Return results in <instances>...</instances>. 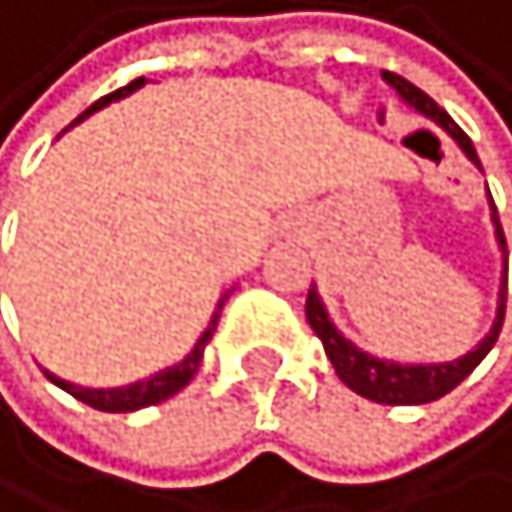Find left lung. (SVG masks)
Here are the masks:
<instances>
[{"label":"left lung","mask_w":512,"mask_h":512,"mask_svg":"<svg viewBox=\"0 0 512 512\" xmlns=\"http://www.w3.org/2000/svg\"><path fill=\"white\" fill-rule=\"evenodd\" d=\"M382 77L395 87L398 94H402V100H408V104L418 110V114H425L435 123H441V127L448 130L457 143H461V150L467 153V159H474V163L480 166L471 136H467L448 117V110H441L435 100H431L425 91H418L412 81H405L402 74L382 71ZM490 205H493V199H490ZM493 225H497L500 248H503V254H507V238H503V225H500L497 205H493ZM503 313H507V277H503V287H500L497 323H493L490 336L477 349H471V353L461 356V359H454V362H438V366H398V362L376 359V356H369V353H362V349H356L330 323V317H326L317 290H313V287L307 290V323L313 326V333L320 336V343H323L326 356H330V362H333L336 376H340L356 395L369 398V402H379V405H425V402H435V398H441V395H448L451 389H457V385H461L480 366V359L490 353L493 343H497V336L503 330Z\"/></svg>","instance_id":"1"}]
</instances>
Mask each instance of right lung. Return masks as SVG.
<instances>
[{
  "label": "right lung",
  "instance_id": "obj_1",
  "mask_svg": "<svg viewBox=\"0 0 512 512\" xmlns=\"http://www.w3.org/2000/svg\"><path fill=\"white\" fill-rule=\"evenodd\" d=\"M140 84H143V77H136V81H130L127 87H120V91L107 94V97H100L97 104L87 107L77 120H84L87 114H91V110L107 107L110 100H117V97H123V94L136 91ZM222 307H225V300L218 303V310H215V317H212V323H209V330H205V333L199 336V343H195V349H192V353H189L186 359L179 362V366H172V369H166V372H159V376L146 379V382H133V385H127V389H81V385L64 382V379H58V376H51V372H45V376H48L51 382H55V385H61V389L68 392V395H74L77 402H84V405L97 408V412H136V408L166 402L169 395H176L179 389H186V385L192 382L195 372H199V366H202V349H205V343L212 340L215 323H218V317H222Z\"/></svg>",
  "mask_w": 512,
  "mask_h": 512
}]
</instances>
